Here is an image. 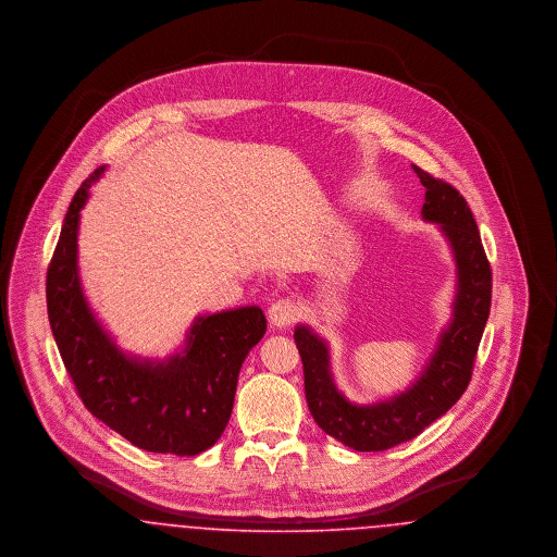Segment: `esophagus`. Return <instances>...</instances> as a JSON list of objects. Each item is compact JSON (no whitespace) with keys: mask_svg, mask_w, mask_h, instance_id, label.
<instances>
[{"mask_svg":"<svg viewBox=\"0 0 557 557\" xmlns=\"http://www.w3.org/2000/svg\"><path fill=\"white\" fill-rule=\"evenodd\" d=\"M298 318V305L290 298H280L269 307V321L273 327H288Z\"/></svg>","mask_w":557,"mask_h":557,"instance_id":"1","label":"esophagus"}]
</instances>
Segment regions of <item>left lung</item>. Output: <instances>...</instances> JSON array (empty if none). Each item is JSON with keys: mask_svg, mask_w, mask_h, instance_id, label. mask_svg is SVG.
<instances>
[{"mask_svg": "<svg viewBox=\"0 0 557 557\" xmlns=\"http://www.w3.org/2000/svg\"><path fill=\"white\" fill-rule=\"evenodd\" d=\"M411 166L425 187L422 219L438 223L457 269L453 318L420 377L388 400L350 403L334 384L327 343L307 325L294 330L313 420L325 434L355 450L397 447L449 411L472 380L478 345L491 313L493 275L466 198L447 182L432 177L416 164Z\"/></svg>", "mask_w": 557, "mask_h": 557, "instance_id": "8db88e82", "label": "left lung"}]
</instances>
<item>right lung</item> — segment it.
I'll return each mask as SVG.
<instances>
[{
    "label": "right lung",
    "mask_w": 557,
    "mask_h": 557,
    "mask_svg": "<svg viewBox=\"0 0 557 557\" xmlns=\"http://www.w3.org/2000/svg\"><path fill=\"white\" fill-rule=\"evenodd\" d=\"M81 184L48 267L46 296L53 341L83 405L132 445L180 457L212 447L230 422L238 373L267 330L259 307L200 315L182 352L139 359L123 352L94 315L81 288L77 234L89 187Z\"/></svg>",
    "instance_id": "add662e5"
}]
</instances>
